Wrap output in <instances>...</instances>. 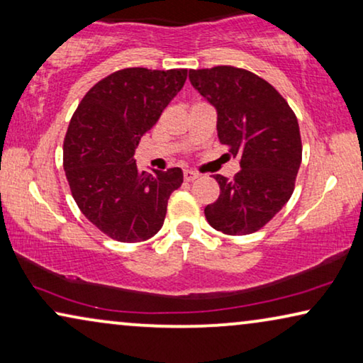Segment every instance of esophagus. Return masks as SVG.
<instances>
[{"instance_id":"esophagus-1","label":"esophagus","mask_w":363,"mask_h":363,"mask_svg":"<svg viewBox=\"0 0 363 363\" xmlns=\"http://www.w3.org/2000/svg\"><path fill=\"white\" fill-rule=\"evenodd\" d=\"M197 177H199L197 172H194V171H184V181L192 182V181H196Z\"/></svg>"}]
</instances>
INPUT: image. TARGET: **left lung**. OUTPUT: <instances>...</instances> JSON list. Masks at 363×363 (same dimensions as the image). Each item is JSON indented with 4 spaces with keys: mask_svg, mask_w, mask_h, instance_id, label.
Wrapping results in <instances>:
<instances>
[{
    "mask_svg": "<svg viewBox=\"0 0 363 363\" xmlns=\"http://www.w3.org/2000/svg\"><path fill=\"white\" fill-rule=\"evenodd\" d=\"M194 89L217 111V135L242 171L216 174L220 196L203 208L212 228L248 235L272 220L289 201L301 166L296 115L273 85L248 70L218 65L189 70Z\"/></svg>",
    "mask_w": 363,
    "mask_h": 363,
    "instance_id": "obj_1",
    "label": "left lung"
}]
</instances>
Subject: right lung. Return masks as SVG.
<instances>
[{"label": "right lung", "mask_w": 363, "mask_h": 363, "mask_svg": "<svg viewBox=\"0 0 363 363\" xmlns=\"http://www.w3.org/2000/svg\"><path fill=\"white\" fill-rule=\"evenodd\" d=\"M186 69H123L91 86L64 140V169L82 213L125 243L155 237L182 169L138 171L135 150L181 91Z\"/></svg>", "instance_id": "obj_1"}]
</instances>
